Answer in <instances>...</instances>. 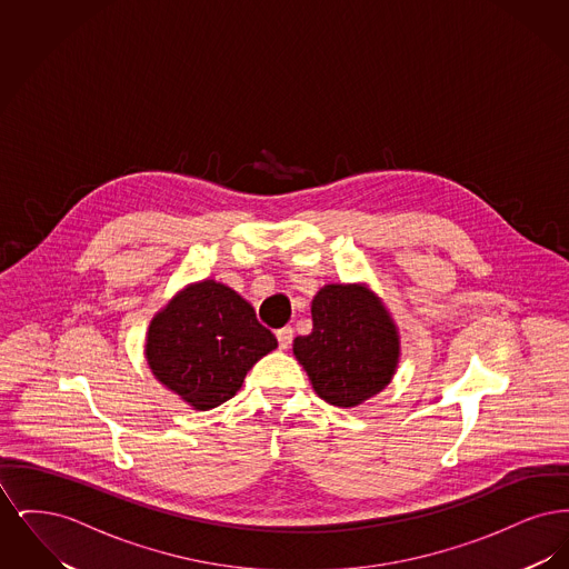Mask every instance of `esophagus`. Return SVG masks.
I'll return each mask as SVG.
<instances>
[{
    "label": "esophagus",
    "instance_id": "34e87169",
    "mask_svg": "<svg viewBox=\"0 0 569 569\" xmlns=\"http://www.w3.org/2000/svg\"><path fill=\"white\" fill-rule=\"evenodd\" d=\"M277 341H279V348L281 350H288L290 348V343H292V337H295V330L290 328V326H283V328H279L277 332Z\"/></svg>",
    "mask_w": 569,
    "mask_h": 569
}]
</instances>
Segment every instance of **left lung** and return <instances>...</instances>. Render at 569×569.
I'll return each mask as SVG.
<instances>
[{"label": "left lung", "instance_id": "1", "mask_svg": "<svg viewBox=\"0 0 569 569\" xmlns=\"http://www.w3.org/2000/svg\"><path fill=\"white\" fill-rule=\"evenodd\" d=\"M311 332L295 339L292 352L326 403L352 409L392 381L399 326L367 283H326L311 300Z\"/></svg>", "mask_w": 569, "mask_h": 569}]
</instances>
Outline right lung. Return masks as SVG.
Here are the masks:
<instances>
[{
  "mask_svg": "<svg viewBox=\"0 0 569 569\" xmlns=\"http://www.w3.org/2000/svg\"><path fill=\"white\" fill-rule=\"evenodd\" d=\"M277 348L253 307L216 279L188 283L153 316L144 358L153 378L196 411L232 399L247 371Z\"/></svg>",
  "mask_w": 569,
  "mask_h": 569,
  "instance_id": "add662e5",
  "label": "right lung"
}]
</instances>
